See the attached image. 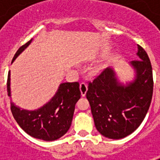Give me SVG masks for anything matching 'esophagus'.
<instances>
[{"label": "esophagus", "instance_id": "34e87169", "mask_svg": "<svg viewBox=\"0 0 160 160\" xmlns=\"http://www.w3.org/2000/svg\"><path fill=\"white\" fill-rule=\"evenodd\" d=\"M80 92H81V95L82 96H85L86 93H87V85L85 82H81L80 85Z\"/></svg>", "mask_w": 160, "mask_h": 160}]
</instances>
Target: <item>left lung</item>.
<instances>
[{
	"label": "left lung",
	"instance_id": "1",
	"mask_svg": "<svg viewBox=\"0 0 160 160\" xmlns=\"http://www.w3.org/2000/svg\"><path fill=\"white\" fill-rule=\"evenodd\" d=\"M139 60L128 65L134 78L124 84L113 68H107L89 83L87 98L97 130L104 137L122 139L136 130L148 113L152 97V70L148 54L137 45Z\"/></svg>",
	"mask_w": 160,
	"mask_h": 160
}]
</instances>
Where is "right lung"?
<instances>
[{
  "mask_svg": "<svg viewBox=\"0 0 160 160\" xmlns=\"http://www.w3.org/2000/svg\"><path fill=\"white\" fill-rule=\"evenodd\" d=\"M32 42V38L19 48L12 63ZM8 94L11 97V73L8 76ZM78 82L61 83L56 94L42 107L25 110L11 101V111L19 127L32 137L45 141H56L69 129L77 101L80 98Z\"/></svg>",
  "mask_w": 160,
  "mask_h": 160,
  "instance_id": "add662e5",
  "label": "right lung"
}]
</instances>
